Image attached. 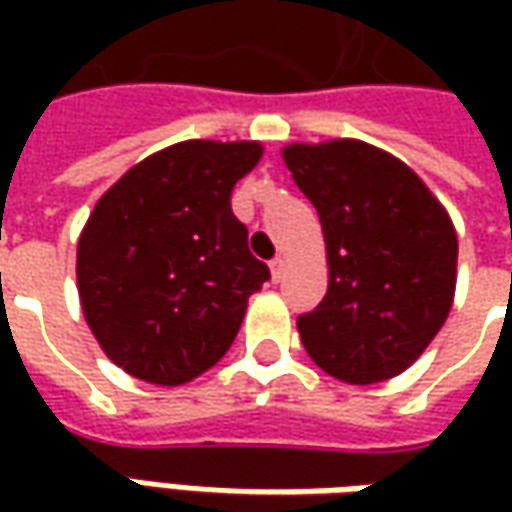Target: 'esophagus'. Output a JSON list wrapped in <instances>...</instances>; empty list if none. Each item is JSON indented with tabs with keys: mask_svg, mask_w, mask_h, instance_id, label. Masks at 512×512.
Listing matches in <instances>:
<instances>
[{
	"mask_svg": "<svg viewBox=\"0 0 512 512\" xmlns=\"http://www.w3.org/2000/svg\"><path fill=\"white\" fill-rule=\"evenodd\" d=\"M285 259L282 256H276V259H270V273H273V282H282V276H285Z\"/></svg>",
	"mask_w": 512,
	"mask_h": 512,
	"instance_id": "esophagus-1",
	"label": "esophagus"
}]
</instances>
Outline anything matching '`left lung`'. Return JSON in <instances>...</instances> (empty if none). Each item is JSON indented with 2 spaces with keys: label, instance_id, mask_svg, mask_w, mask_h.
Instances as JSON below:
<instances>
[{
  "label": "left lung",
  "instance_id": "1",
  "mask_svg": "<svg viewBox=\"0 0 512 512\" xmlns=\"http://www.w3.org/2000/svg\"><path fill=\"white\" fill-rule=\"evenodd\" d=\"M285 165L327 245L325 299L296 319L307 356L350 384L399 376L442 330L459 242L424 182L356 139L290 145Z\"/></svg>",
  "mask_w": 512,
  "mask_h": 512
}]
</instances>
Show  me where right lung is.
<instances>
[{
    "mask_svg": "<svg viewBox=\"0 0 512 512\" xmlns=\"http://www.w3.org/2000/svg\"><path fill=\"white\" fill-rule=\"evenodd\" d=\"M259 156L256 142H179L130 168L93 207L76 250L82 310L130 376L185 384L236 339L247 299L270 279L230 207Z\"/></svg>",
    "mask_w": 512,
    "mask_h": 512,
    "instance_id": "add662e5",
    "label": "right lung"
}]
</instances>
